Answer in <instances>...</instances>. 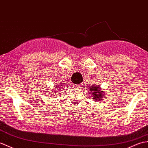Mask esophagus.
Segmentation results:
<instances>
[{
	"label": "esophagus",
	"mask_w": 148,
	"mask_h": 148,
	"mask_svg": "<svg viewBox=\"0 0 148 148\" xmlns=\"http://www.w3.org/2000/svg\"><path fill=\"white\" fill-rule=\"evenodd\" d=\"M82 85H83V84H82V83L79 84H76V85H75V87L76 88H81Z\"/></svg>",
	"instance_id": "esophagus-1"
}]
</instances>
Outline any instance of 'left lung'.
I'll list each match as a JSON object with an SVG mask.
<instances>
[{
	"label": "left lung",
	"instance_id": "8db88e82",
	"mask_svg": "<svg viewBox=\"0 0 148 148\" xmlns=\"http://www.w3.org/2000/svg\"><path fill=\"white\" fill-rule=\"evenodd\" d=\"M88 90H90L92 98L97 102L103 99V97L105 95L104 91H103V89H101L100 86L98 84H92L90 88H88Z\"/></svg>",
	"mask_w": 148,
	"mask_h": 148
}]
</instances>
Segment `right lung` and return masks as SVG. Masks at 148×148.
Returning <instances> with one entry per match:
<instances>
[{
  "mask_svg": "<svg viewBox=\"0 0 148 148\" xmlns=\"http://www.w3.org/2000/svg\"><path fill=\"white\" fill-rule=\"evenodd\" d=\"M63 86H64L63 83H58V84H57L56 85V86H54L55 88H56L55 91H52V90H51L50 91H52V92H50V93H53V95H54L55 92H56V94H57V93H58V92H60V91H62V90L64 89ZM53 97H56V96L53 95Z\"/></svg>",
  "mask_w": 148,
  "mask_h": 148,
  "instance_id": "add662e5",
  "label": "right lung"
}]
</instances>
